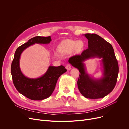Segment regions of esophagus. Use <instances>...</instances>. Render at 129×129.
Masks as SVG:
<instances>
[{"label":"esophagus","mask_w":129,"mask_h":129,"mask_svg":"<svg viewBox=\"0 0 129 129\" xmlns=\"http://www.w3.org/2000/svg\"><path fill=\"white\" fill-rule=\"evenodd\" d=\"M66 69L67 70H71V65L70 64H67L66 66Z\"/></svg>","instance_id":"obj_1"}]
</instances>
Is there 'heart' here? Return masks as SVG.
Instances as JSON below:
<instances>
[{"label":"heart","instance_id":"1","mask_svg":"<svg viewBox=\"0 0 129 129\" xmlns=\"http://www.w3.org/2000/svg\"><path fill=\"white\" fill-rule=\"evenodd\" d=\"M84 47V43L82 40H64L58 46L57 51L60 55H64L71 53L73 50L76 53L82 51Z\"/></svg>","mask_w":129,"mask_h":129}]
</instances>
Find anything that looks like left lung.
Returning <instances> with one entry per match:
<instances>
[{
    "instance_id": "8db88e82",
    "label": "left lung",
    "mask_w": 129,
    "mask_h": 129,
    "mask_svg": "<svg viewBox=\"0 0 129 129\" xmlns=\"http://www.w3.org/2000/svg\"><path fill=\"white\" fill-rule=\"evenodd\" d=\"M88 48L80 55H75L69 59L72 66L78 69L80 74L77 81L78 89L83 96L90 99L103 98L110 93L116 85L119 66L111 44L94 33H86ZM93 57L102 58L104 76L96 80L85 72L83 62Z\"/></svg>"
}]
</instances>
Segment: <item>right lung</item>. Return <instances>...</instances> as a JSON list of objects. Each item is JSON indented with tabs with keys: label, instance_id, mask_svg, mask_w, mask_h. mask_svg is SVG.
<instances>
[{
	"label": "right lung",
	"instance_id": "1",
	"mask_svg": "<svg viewBox=\"0 0 129 129\" xmlns=\"http://www.w3.org/2000/svg\"><path fill=\"white\" fill-rule=\"evenodd\" d=\"M51 40L50 36L35 37L18 47L15 52L11 66L13 84L20 93L31 100H43L49 97L55 89L59 77L67 71L63 65L50 66L44 75L38 78H29L21 72L19 61L22 52L32 44H48Z\"/></svg>",
	"mask_w": 129,
	"mask_h": 129
}]
</instances>
